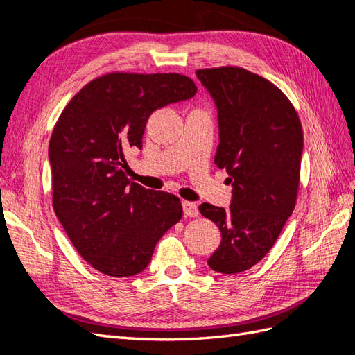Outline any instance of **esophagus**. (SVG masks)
Wrapping results in <instances>:
<instances>
[{"mask_svg": "<svg viewBox=\"0 0 355 355\" xmlns=\"http://www.w3.org/2000/svg\"><path fill=\"white\" fill-rule=\"evenodd\" d=\"M183 212L186 216H191V218L198 216V214H200L198 206L192 201H183Z\"/></svg>", "mask_w": 355, "mask_h": 355, "instance_id": "1", "label": "esophagus"}]
</instances>
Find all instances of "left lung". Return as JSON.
<instances>
[{"mask_svg":"<svg viewBox=\"0 0 355 355\" xmlns=\"http://www.w3.org/2000/svg\"><path fill=\"white\" fill-rule=\"evenodd\" d=\"M218 111L215 164L229 173V209L202 202L200 212L221 232L207 266L235 275L275 245L296 206L304 149L302 125L281 89L239 67L197 71Z\"/></svg>","mask_w":355,"mask_h":355,"instance_id":"1","label":"left lung"}]
</instances>
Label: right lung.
Segmentation results:
<instances>
[{"mask_svg": "<svg viewBox=\"0 0 355 355\" xmlns=\"http://www.w3.org/2000/svg\"><path fill=\"white\" fill-rule=\"evenodd\" d=\"M197 93L178 73H110L67 103L49 145L53 209L74 248L112 277L140 273L155 244L182 220L175 195L126 177L125 153L141 149L149 116Z\"/></svg>", "mask_w": 355, "mask_h": 355, "instance_id": "add662e5", "label": "right lung"}]
</instances>
